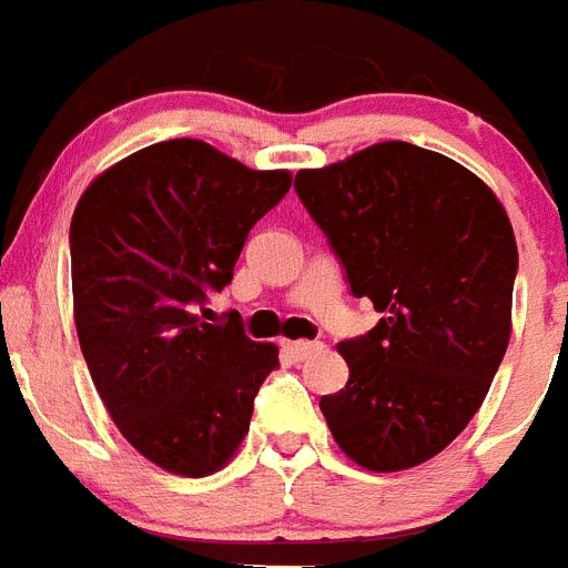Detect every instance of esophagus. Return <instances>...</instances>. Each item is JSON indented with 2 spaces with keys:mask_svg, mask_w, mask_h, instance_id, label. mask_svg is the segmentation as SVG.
<instances>
[{
  "mask_svg": "<svg viewBox=\"0 0 568 568\" xmlns=\"http://www.w3.org/2000/svg\"><path fill=\"white\" fill-rule=\"evenodd\" d=\"M284 351H287V354L295 359V363H302V359L313 357V354H318V351H322V342H311V339L284 342Z\"/></svg>",
  "mask_w": 568,
  "mask_h": 568,
  "instance_id": "34e87169",
  "label": "esophagus"
}]
</instances>
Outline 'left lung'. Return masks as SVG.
I'll use <instances>...</instances> for the list:
<instances>
[{"mask_svg": "<svg viewBox=\"0 0 568 568\" xmlns=\"http://www.w3.org/2000/svg\"><path fill=\"white\" fill-rule=\"evenodd\" d=\"M295 191L351 293L383 313L339 342L348 383L318 409L365 470L418 467L470 424L508 348L519 264L508 214L476 173L409 142L298 171Z\"/></svg>", "mask_w": 568, "mask_h": 568, "instance_id": "obj_1", "label": "left lung"}]
</instances>
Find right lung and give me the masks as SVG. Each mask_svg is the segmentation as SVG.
Segmentation results:
<instances>
[{"mask_svg": "<svg viewBox=\"0 0 568 568\" xmlns=\"http://www.w3.org/2000/svg\"><path fill=\"white\" fill-rule=\"evenodd\" d=\"M290 182V171L171 139L121 159L78 200L69 243L83 359L121 435L162 470L209 476L250 433L278 348L252 342L234 313L223 325L199 313Z\"/></svg>", "mask_w": 568, "mask_h": 568, "instance_id": "add662e5", "label": "right lung"}]
</instances>
